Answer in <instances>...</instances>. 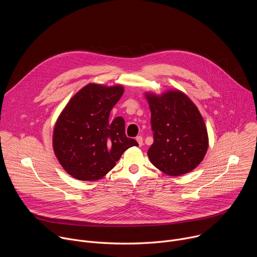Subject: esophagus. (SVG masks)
Wrapping results in <instances>:
<instances>
[{"label": "esophagus", "instance_id": "1", "mask_svg": "<svg viewBox=\"0 0 257 257\" xmlns=\"http://www.w3.org/2000/svg\"><path fill=\"white\" fill-rule=\"evenodd\" d=\"M136 141L138 142L139 146H142V144H143V138H142V136H137V137H136Z\"/></svg>", "mask_w": 257, "mask_h": 257}]
</instances>
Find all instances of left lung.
<instances>
[{
    "mask_svg": "<svg viewBox=\"0 0 257 257\" xmlns=\"http://www.w3.org/2000/svg\"><path fill=\"white\" fill-rule=\"evenodd\" d=\"M146 97L154 133L148 152L150 161L170 176L189 173L200 164L208 148L206 127L197 107L178 90Z\"/></svg>",
    "mask_w": 257,
    "mask_h": 257,
    "instance_id": "obj_1",
    "label": "left lung"
}]
</instances>
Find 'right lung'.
Returning a JSON list of instances; mask_svg holds the SVG:
<instances>
[{
  "instance_id": "1",
  "label": "right lung",
  "mask_w": 257,
  "mask_h": 257,
  "mask_svg": "<svg viewBox=\"0 0 257 257\" xmlns=\"http://www.w3.org/2000/svg\"><path fill=\"white\" fill-rule=\"evenodd\" d=\"M124 88L88 84L65 106L54 130L56 157L65 171L81 181H95L111 171L123 153L137 146L125 134L122 117L109 120Z\"/></svg>"
}]
</instances>
